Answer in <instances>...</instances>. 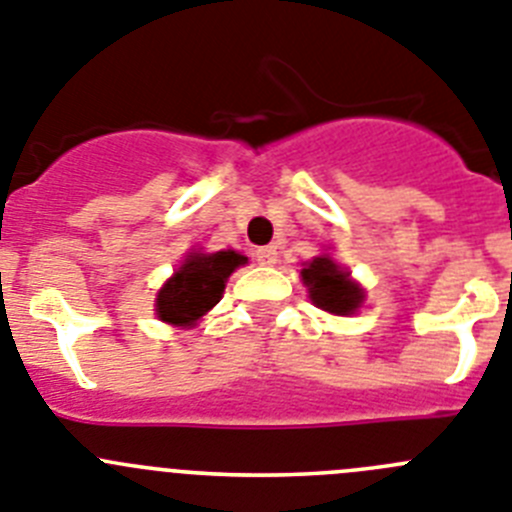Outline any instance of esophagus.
<instances>
[{"mask_svg":"<svg viewBox=\"0 0 512 512\" xmlns=\"http://www.w3.org/2000/svg\"><path fill=\"white\" fill-rule=\"evenodd\" d=\"M256 261H259L261 266H274V264H277V261H279L277 248H274V246L259 248V251H256Z\"/></svg>","mask_w":512,"mask_h":512,"instance_id":"1","label":"esophagus"}]
</instances>
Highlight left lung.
Listing matches in <instances>:
<instances>
[{
  "mask_svg": "<svg viewBox=\"0 0 512 512\" xmlns=\"http://www.w3.org/2000/svg\"><path fill=\"white\" fill-rule=\"evenodd\" d=\"M300 277L310 292L312 305L330 315H354L364 302V289L328 253L307 261Z\"/></svg>",
  "mask_w": 512,
  "mask_h": 512,
  "instance_id": "obj_1",
  "label": "left lung"
}]
</instances>
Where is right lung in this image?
<instances>
[{"label": "right lung", "mask_w": 512, "mask_h": 512, "mask_svg": "<svg viewBox=\"0 0 512 512\" xmlns=\"http://www.w3.org/2000/svg\"><path fill=\"white\" fill-rule=\"evenodd\" d=\"M243 264H248V259L238 251L187 253V259L174 271V277L158 289V320L176 328H192L220 302L228 277Z\"/></svg>", "instance_id": "add662e5"}]
</instances>
